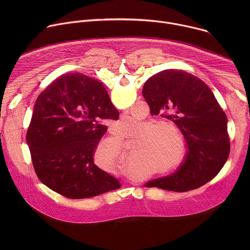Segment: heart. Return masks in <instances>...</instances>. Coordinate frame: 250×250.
Segmentation results:
<instances>
[{
	"mask_svg": "<svg viewBox=\"0 0 250 250\" xmlns=\"http://www.w3.org/2000/svg\"><path fill=\"white\" fill-rule=\"evenodd\" d=\"M144 127L142 123L133 118H125L116 125V132L120 137H130ZM177 133L176 127L169 123H148L142 135L138 139V145L132 151V162L136 166L155 165L162 163L170 157L173 150L172 136ZM97 154L104 159H108L111 169L123 168L125 164V155L119 141L106 139L98 147Z\"/></svg>",
	"mask_w": 250,
	"mask_h": 250,
	"instance_id": "heart-1",
	"label": "heart"
}]
</instances>
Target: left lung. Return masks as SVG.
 Segmentation results:
<instances>
[{
	"instance_id": "obj_1",
	"label": "left lung",
	"mask_w": 250,
	"mask_h": 250,
	"mask_svg": "<svg viewBox=\"0 0 250 250\" xmlns=\"http://www.w3.org/2000/svg\"><path fill=\"white\" fill-rule=\"evenodd\" d=\"M151 115L172 121L184 135L187 153L178 169L146 187L174 192L197 189L215 178L228 160V119L210 89L182 70H163L142 89Z\"/></svg>"
}]
</instances>
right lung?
<instances>
[{
    "instance_id": "add662e5",
    "label": "right lung",
    "mask_w": 250,
    "mask_h": 250,
    "mask_svg": "<svg viewBox=\"0 0 250 250\" xmlns=\"http://www.w3.org/2000/svg\"><path fill=\"white\" fill-rule=\"evenodd\" d=\"M105 88L81 73L64 74L39 96L26 133L32 165L49 189L86 199L121 188L117 178L94 163L106 131L104 122L118 120Z\"/></svg>"
}]
</instances>
